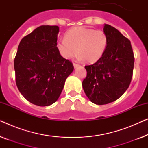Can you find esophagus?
Returning a JSON list of instances; mask_svg holds the SVG:
<instances>
[{
	"mask_svg": "<svg viewBox=\"0 0 148 148\" xmlns=\"http://www.w3.org/2000/svg\"><path fill=\"white\" fill-rule=\"evenodd\" d=\"M73 66L74 68H77L79 66V64L77 63H75V62H73Z\"/></svg>",
	"mask_w": 148,
	"mask_h": 148,
	"instance_id": "obj_1",
	"label": "esophagus"
}]
</instances>
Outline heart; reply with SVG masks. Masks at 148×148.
<instances>
[{"label":"heart","mask_w":148,"mask_h":148,"mask_svg":"<svg viewBox=\"0 0 148 148\" xmlns=\"http://www.w3.org/2000/svg\"><path fill=\"white\" fill-rule=\"evenodd\" d=\"M108 44V36L104 31L76 27L66 32L65 37L58 41L56 48L64 58H70L78 51L79 58L93 63L102 58Z\"/></svg>","instance_id":"obj_1"}]
</instances>
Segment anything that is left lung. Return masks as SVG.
I'll list each match as a JSON object with an SVG mask.
<instances>
[{
    "mask_svg": "<svg viewBox=\"0 0 148 148\" xmlns=\"http://www.w3.org/2000/svg\"><path fill=\"white\" fill-rule=\"evenodd\" d=\"M104 32L108 47L100 60L85 66L87 76L82 83L86 96L98 105L114 102L124 94L131 82L135 60L128 38L108 24Z\"/></svg>",
    "mask_w": 148,
    "mask_h": 148,
    "instance_id": "left-lung-1",
    "label": "left lung"
}]
</instances>
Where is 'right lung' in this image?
I'll use <instances>...</instances> for the list:
<instances>
[{"mask_svg": "<svg viewBox=\"0 0 148 148\" xmlns=\"http://www.w3.org/2000/svg\"><path fill=\"white\" fill-rule=\"evenodd\" d=\"M59 27L41 25L22 38L14 60L16 84L26 100L50 106L59 98L73 71L72 62L56 48Z\"/></svg>", "mask_w": 148, "mask_h": 148, "instance_id": "1", "label": "right lung"}]
</instances>
